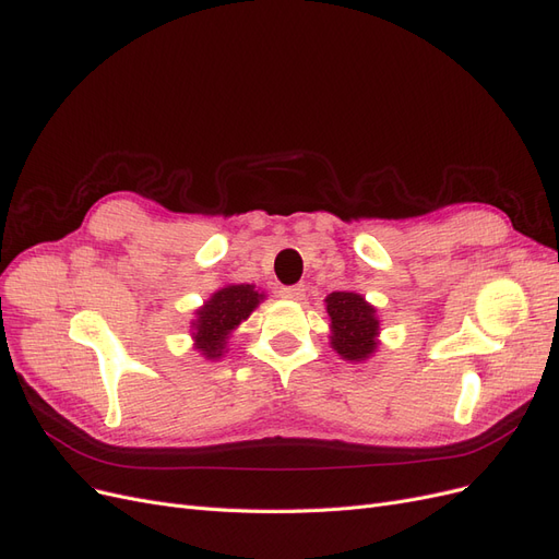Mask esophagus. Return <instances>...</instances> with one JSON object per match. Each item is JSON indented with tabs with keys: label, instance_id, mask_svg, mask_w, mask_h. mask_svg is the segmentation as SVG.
I'll return each mask as SVG.
<instances>
[{
	"label": "esophagus",
	"instance_id": "obj_1",
	"mask_svg": "<svg viewBox=\"0 0 559 559\" xmlns=\"http://www.w3.org/2000/svg\"><path fill=\"white\" fill-rule=\"evenodd\" d=\"M280 296L286 300H302L306 298V286L302 284H294V286H282Z\"/></svg>",
	"mask_w": 559,
	"mask_h": 559
}]
</instances>
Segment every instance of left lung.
<instances>
[{"label":"left lung","instance_id":"1","mask_svg":"<svg viewBox=\"0 0 559 559\" xmlns=\"http://www.w3.org/2000/svg\"><path fill=\"white\" fill-rule=\"evenodd\" d=\"M331 319V347L347 361H366L378 349L380 319L376 308L354 292L326 296Z\"/></svg>","mask_w":559,"mask_h":559}]
</instances>
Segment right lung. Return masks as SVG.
I'll return each instance as SVG.
<instances>
[{"mask_svg": "<svg viewBox=\"0 0 559 559\" xmlns=\"http://www.w3.org/2000/svg\"><path fill=\"white\" fill-rule=\"evenodd\" d=\"M263 300V294L253 289V284H226L224 289L212 294V298L195 310L191 321L195 349L205 359H222L226 341L242 321Z\"/></svg>", "mask_w": 559, "mask_h": 559, "instance_id": "right-lung-1", "label": "right lung"}]
</instances>
